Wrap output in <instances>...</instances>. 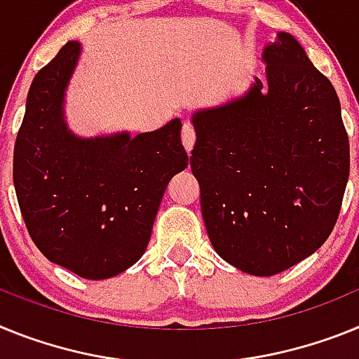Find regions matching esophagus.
I'll return each instance as SVG.
<instances>
[{
  "label": "esophagus",
  "instance_id": "1",
  "mask_svg": "<svg viewBox=\"0 0 359 359\" xmlns=\"http://www.w3.org/2000/svg\"><path fill=\"white\" fill-rule=\"evenodd\" d=\"M195 139H197V135H195V130H193L191 124H184L182 126V144H184V148L188 149V154L191 151L193 144H195Z\"/></svg>",
  "mask_w": 359,
  "mask_h": 359
}]
</instances>
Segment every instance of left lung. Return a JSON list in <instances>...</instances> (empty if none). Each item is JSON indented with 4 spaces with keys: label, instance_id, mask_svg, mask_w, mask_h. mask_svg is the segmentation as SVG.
I'll return each instance as SVG.
<instances>
[{
    "label": "left lung",
    "instance_id": "1",
    "mask_svg": "<svg viewBox=\"0 0 359 359\" xmlns=\"http://www.w3.org/2000/svg\"><path fill=\"white\" fill-rule=\"evenodd\" d=\"M267 85L193 115L191 171L215 251L273 276L313 255L338 220L351 168L334 86L291 34L264 50Z\"/></svg>",
    "mask_w": 359,
    "mask_h": 359
}]
</instances>
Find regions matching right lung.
I'll use <instances>...</instances> for the list:
<instances>
[{"instance_id":"1","label":"right lung","mask_w":359,"mask_h":359,"mask_svg":"<svg viewBox=\"0 0 359 359\" xmlns=\"http://www.w3.org/2000/svg\"><path fill=\"white\" fill-rule=\"evenodd\" d=\"M79 52V43H67L34 77L15 137L14 188L37 249L81 278L104 280L142 257L188 154L180 119L135 137L68 132L63 95Z\"/></svg>"}]
</instances>
